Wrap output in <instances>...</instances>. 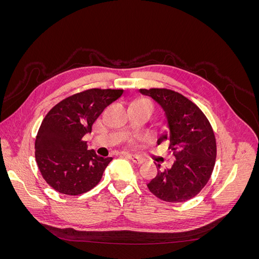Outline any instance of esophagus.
<instances>
[{
	"mask_svg": "<svg viewBox=\"0 0 259 259\" xmlns=\"http://www.w3.org/2000/svg\"><path fill=\"white\" fill-rule=\"evenodd\" d=\"M127 156L128 159H131L134 163H137V164H142L144 162V160L142 158H139V156H136V155H132V154H125Z\"/></svg>",
	"mask_w": 259,
	"mask_h": 259,
	"instance_id": "34e87169",
	"label": "esophagus"
}]
</instances>
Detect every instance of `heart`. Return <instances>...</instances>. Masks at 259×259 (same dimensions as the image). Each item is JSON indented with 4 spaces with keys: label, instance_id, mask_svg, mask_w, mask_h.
<instances>
[{
    "label": "heart",
    "instance_id": "obj_1",
    "mask_svg": "<svg viewBox=\"0 0 259 259\" xmlns=\"http://www.w3.org/2000/svg\"><path fill=\"white\" fill-rule=\"evenodd\" d=\"M136 103H138V104H147V105H150L151 106L150 101H148L147 99H139V100L136 101Z\"/></svg>",
    "mask_w": 259,
    "mask_h": 259
}]
</instances>
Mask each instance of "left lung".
Instances as JSON below:
<instances>
[{
    "label": "left lung",
    "instance_id": "8db88e82",
    "mask_svg": "<svg viewBox=\"0 0 259 259\" xmlns=\"http://www.w3.org/2000/svg\"><path fill=\"white\" fill-rule=\"evenodd\" d=\"M151 97L165 114L166 130L158 145L169 143L175 161L166 169H160L147 186L156 198L166 202H185L195 197L214 169L216 139L213 128L200 108L177 92L166 89L139 90Z\"/></svg>",
    "mask_w": 259,
    "mask_h": 259
}]
</instances>
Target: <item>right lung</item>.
I'll return each mask as SVG.
<instances>
[{"label":"right lung","mask_w":259,"mask_h":259,"mask_svg":"<svg viewBox=\"0 0 259 259\" xmlns=\"http://www.w3.org/2000/svg\"><path fill=\"white\" fill-rule=\"evenodd\" d=\"M123 90L92 89L61 100L46 114L35 139V160L45 182L62 194L93 189L112 158L88 150L83 137Z\"/></svg>","instance_id":"add662e5"}]
</instances>
